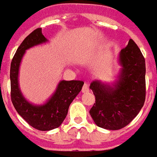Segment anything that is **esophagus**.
<instances>
[{
    "label": "esophagus",
    "mask_w": 157,
    "mask_h": 157,
    "mask_svg": "<svg viewBox=\"0 0 157 157\" xmlns=\"http://www.w3.org/2000/svg\"><path fill=\"white\" fill-rule=\"evenodd\" d=\"M87 91H89V86L87 84H84L82 87V92H87Z\"/></svg>",
    "instance_id": "esophagus-1"
}]
</instances>
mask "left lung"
<instances>
[{
  "label": "left lung",
  "instance_id": "obj_1",
  "mask_svg": "<svg viewBox=\"0 0 157 157\" xmlns=\"http://www.w3.org/2000/svg\"><path fill=\"white\" fill-rule=\"evenodd\" d=\"M119 64L118 79L112 86L99 80L90 86L96 99L90 114L96 124L106 130H120L129 124L145 101V59L133 40L121 50Z\"/></svg>",
  "mask_w": 157,
  "mask_h": 157
}]
</instances>
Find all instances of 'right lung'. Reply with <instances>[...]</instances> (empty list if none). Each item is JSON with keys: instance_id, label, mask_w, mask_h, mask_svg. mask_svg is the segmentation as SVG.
<instances>
[{"instance_id": "add662e5", "label": "right lung", "mask_w": 157, "mask_h": 157, "mask_svg": "<svg viewBox=\"0 0 157 157\" xmlns=\"http://www.w3.org/2000/svg\"><path fill=\"white\" fill-rule=\"evenodd\" d=\"M41 28L33 31L22 41L13 58L10 67L11 100L15 110L24 120L34 129L42 131L59 127L65 120L69 106L80 92L84 82L80 80H62L59 83L55 92L42 105H33L23 97L19 87L18 75L22 57L31 47L47 42Z\"/></svg>"}]
</instances>
